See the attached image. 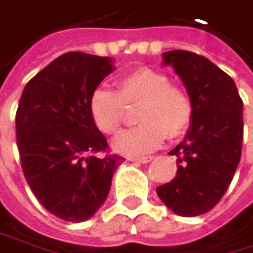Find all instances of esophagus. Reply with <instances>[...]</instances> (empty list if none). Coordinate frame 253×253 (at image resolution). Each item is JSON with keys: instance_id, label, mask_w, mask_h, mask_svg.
I'll return each instance as SVG.
<instances>
[{"instance_id": "esophagus-1", "label": "esophagus", "mask_w": 253, "mask_h": 253, "mask_svg": "<svg viewBox=\"0 0 253 253\" xmlns=\"http://www.w3.org/2000/svg\"><path fill=\"white\" fill-rule=\"evenodd\" d=\"M153 158L152 156H130V161L139 162V164H149Z\"/></svg>"}]
</instances>
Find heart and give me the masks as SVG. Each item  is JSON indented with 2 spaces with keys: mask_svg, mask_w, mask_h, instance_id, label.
I'll use <instances>...</instances> for the list:
<instances>
[{
  "mask_svg": "<svg viewBox=\"0 0 253 253\" xmlns=\"http://www.w3.org/2000/svg\"><path fill=\"white\" fill-rule=\"evenodd\" d=\"M136 127L120 133L114 149L124 155L149 153L165 138H179L188 130L194 106L188 92L171 84L170 77L153 68L141 66L117 80L115 92L106 88L92 91L88 111L95 127L104 135H115L126 120L124 106H133Z\"/></svg>",
  "mask_w": 253,
  "mask_h": 253,
  "instance_id": "b5f03b06",
  "label": "heart"
}]
</instances>
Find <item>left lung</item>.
<instances>
[{
    "instance_id": "8db88e82",
    "label": "left lung",
    "mask_w": 253,
    "mask_h": 253,
    "mask_svg": "<svg viewBox=\"0 0 253 253\" xmlns=\"http://www.w3.org/2000/svg\"><path fill=\"white\" fill-rule=\"evenodd\" d=\"M193 100L191 127L170 155L176 177L156 188L173 212L194 217L211 211L226 193L241 158L243 100L234 80L207 57L185 50L164 53Z\"/></svg>"
}]
</instances>
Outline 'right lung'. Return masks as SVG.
<instances>
[{"label": "right lung", "mask_w": 253, "mask_h": 253, "mask_svg": "<svg viewBox=\"0 0 253 253\" xmlns=\"http://www.w3.org/2000/svg\"><path fill=\"white\" fill-rule=\"evenodd\" d=\"M112 71L109 57L65 53L25 84L18 104L16 144L27 183L46 211L66 221L95 214L124 161L109 153L88 111L92 91Z\"/></svg>", "instance_id": "add662e5"}]
</instances>
